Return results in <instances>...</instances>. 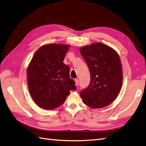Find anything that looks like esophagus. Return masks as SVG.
<instances>
[{"instance_id": "obj_1", "label": "esophagus", "mask_w": 146, "mask_h": 146, "mask_svg": "<svg viewBox=\"0 0 146 146\" xmlns=\"http://www.w3.org/2000/svg\"><path fill=\"white\" fill-rule=\"evenodd\" d=\"M75 82H76V86H78V85H79V81H78V79H75Z\"/></svg>"}]
</instances>
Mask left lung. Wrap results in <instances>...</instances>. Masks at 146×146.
<instances>
[{
	"mask_svg": "<svg viewBox=\"0 0 146 146\" xmlns=\"http://www.w3.org/2000/svg\"><path fill=\"white\" fill-rule=\"evenodd\" d=\"M80 54L90 72V83L80 92L88 107L100 108L116 98L123 81L122 66L117 53L102 43L80 48Z\"/></svg>",
	"mask_w": 146,
	"mask_h": 146,
	"instance_id": "obj_1",
	"label": "left lung"
}]
</instances>
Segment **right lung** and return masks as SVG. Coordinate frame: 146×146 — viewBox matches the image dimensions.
<instances>
[{
    "label": "right lung",
    "mask_w": 146,
    "mask_h": 146,
    "mask_svg": "<svg viewBox=\"0 0 146 146\" xmlns=\"http://www.w3.org/2000/svg\"><path fill=\"white\" fill-rule=\"evenodd\" d=\"M69 46L49 44L35 52L27 69L28 86L39 107L53 110L62 105L70 90L77 88L69 76V66L63 63Z\"/></svg>",
    "instance_id": "obj_1"
}]
</instances>
